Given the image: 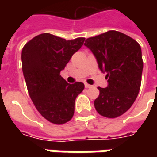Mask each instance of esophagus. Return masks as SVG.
Returning a JSON list of instances; mask_svg holds the SVG:
<instances>
[{
    "label": "esophagus",
    "mask_w": 157,
    "mask_h": 157,
    "mask_svg": "<svg viewBox=\"0 0 157 157\" xmlns=\"http://www.w3.org/2000/svg\"><path fill=\"white\" fill-rule=\"evenodd\" d=\"M85 87L90 88V87H92V86H91V85H89V84H87V83H85Z\"/></svg>",
    "instance_id": "obj_1"
}]
</instances>
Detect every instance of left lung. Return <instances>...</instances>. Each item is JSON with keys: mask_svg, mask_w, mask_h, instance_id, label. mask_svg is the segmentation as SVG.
<instances>
[{"mask_svg": "<svg viewBox=\"0 0 157 157\" xmlns=\"http://www.w3.org/2000/svg\"><path fill=\"white\" fill-rule=\"evenodd\" d=\"M85 45L96 57L99 68L106 73V88L98 87L96 111L106 118H116L128 111L139 94L143 61L140 44L116 30L89 37Z\"/></svg>", "mask_w": 157, "mask_h": 157, "instance_id": "left-lung-1", "label": "left lung"}]
</instances>
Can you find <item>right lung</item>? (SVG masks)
Wrapping results in <instances>:
<instances>
[{"mask_svg": "<svg viewBox=\"0 0 157 157\" xmlns=\"http://www.w3.org/2000/svg\"><path fill=\"white\" fill-rule=\"evenodd\" d=\"M85 39L65 40L44 33L22 48L21 68L30 99L40 114L53 124L62 125L71 121L76 98L85 88L81 82L68 84L60 75Z\"/></svg>", "mask_w": 157, "mask_h": 157, "instance_id": "right-lung-1", "label": "right lung"}]
</instances>
